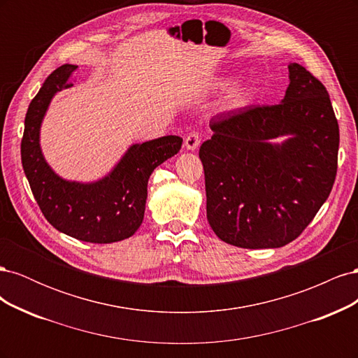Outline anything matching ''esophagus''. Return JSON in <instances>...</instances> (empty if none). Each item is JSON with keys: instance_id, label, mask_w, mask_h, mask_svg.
Wrapping results in <instances>:
<instances>
[{"instance_id": "1", "label": "esophagus", "mask_w": 358, "mask_h": 358, "mask_svg": "<svg viewBox=\"0 0 358 358\" xmlns=\"http://www.w3.org/2000/svg\"><path fill=\"white\" fill-rule=\"evenodd\" d=\"M200 142H201V138H200V134L199 133H189L187 137H185V148L188 149V150H196L199 146H200Z\"/></svg>"}]
</instances>
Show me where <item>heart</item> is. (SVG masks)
<instances>
[{"mask_svg":"<svg viewBox=\"0 0 358 358\" xmlns=\"http://www.w3.org/2000/svg\"><path fill=\"white\" fill-rule=\"evenodd\" d=\"M230 83H231L230 79H222L218 82L221 88H225V86H229ZM246 101H248V91L246 88H243V86H237L229 96V106L233 107V109H236V107H242Z\"/></svg>","mask_w":358,"mask_h":358,"instance_id":"b5f03b06","label":"heart"}]
</instances>
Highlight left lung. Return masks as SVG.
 I'll use <instances>...</instances> for the list:
<instances>
[{
	"mask_svg": "<svg viewBox=\"0 0 358 358\" xmlns=\"http://www.w3.org/2000/svg\"><path fill=\"white\" fill-rule=\"evenodd\" d=\"M275 106L210 119L200 146L206 212L215 234L246 249L280 248L315 218L338 170L339 125L329 92L300 64ZM282 135L287 140L273 144Z\"/></svg>",
	"mask_w": 358,
	"mask_h": 358,
	"instance_id": "1",
	"label": "left lung"
}]
</instances>
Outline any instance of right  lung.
<instances>
[{
    "instance_id": "obj_1",
    "label": "right lung",
    "mask_w": 358,
    "mask_h": 358,
    "mask_svg": "<svg viewBox=\"0 0 358 358\" xmlns=\"http://www.w3.org/2000/svg\"><path fill=\"white\" fill-rule=\"evenodd\" d=\"M78 66L64 64L43 83L29 103L20 157L40 210L55 229L90 243H113L131 237L143 221L148 180L152 171L179 152L182 138L164 136L129 146L103 179L82 183L58 176L40 148V127L50 100L73 86Z\"/></svg>"
}]
</instances>
